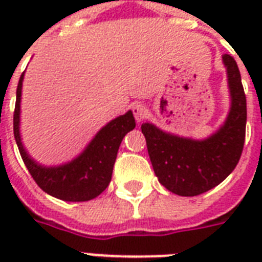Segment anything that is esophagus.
<instances>
[{
  "label": "esophagus",
  "mask_w": 262,
  "mask_h": 262,
  "mask_svg": "<svg viewBox=\"0 0 262 262\" xmlns=\"http://www.w3.org/2000/svg\"><path fill=\"white\" fill-rule=\"evenodd\" d=\"M132 110H133V115H135V118L137 122H141V121L147 117V110H145V107H144L143 104H140V103L135 104Z\"/></svg>",
  "instance_id": "34e87169"
}]
</instances>
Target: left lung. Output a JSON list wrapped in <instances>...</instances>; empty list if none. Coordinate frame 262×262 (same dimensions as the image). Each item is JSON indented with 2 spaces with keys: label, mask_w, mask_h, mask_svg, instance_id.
<instances>
[{
  "label": "left lung",
  "mask_w": 262,
  "mask_h": 262,
  "mask_svg": "<svg viewBox=\"0 0 262 262\" xmlns=\"http://www.w3.org/2000/svg\"><path fill=\"white\" fill-rule=\"evenodd\" d=\"M227 69L231 108L226 122L205 140L179 137L145 122L148 155L159 182L178 195L193 197L223 182L236 167L246 133V96L235 59L223 55Z\"/></svg>",
  "instance_id": "1"
}]
</instances>
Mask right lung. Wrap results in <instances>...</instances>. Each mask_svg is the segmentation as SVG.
<instances>
[{
	"mask_svg": "<svg viewBox=\"0 0 262 262\" xmlns=\"http://www.w3.org/2000/svg\"><path fill=\"white\" fill-rule=\"evenodd\" d=\"M24 73L16 91V106L13 114V133L21 159L31 177L47 194L63 201H88L98 197L111 181L118 148L127 132L135 129L132 111L110 121L96 133L87 148L76 159L67 164L46 167L36 163L23 147L20 137V100Z\"/></svg>",
	"mask_w": 262,
	"mask_h": 262,
	"instance_id": "1",
	"label": "right lung"
}]
</instances>
